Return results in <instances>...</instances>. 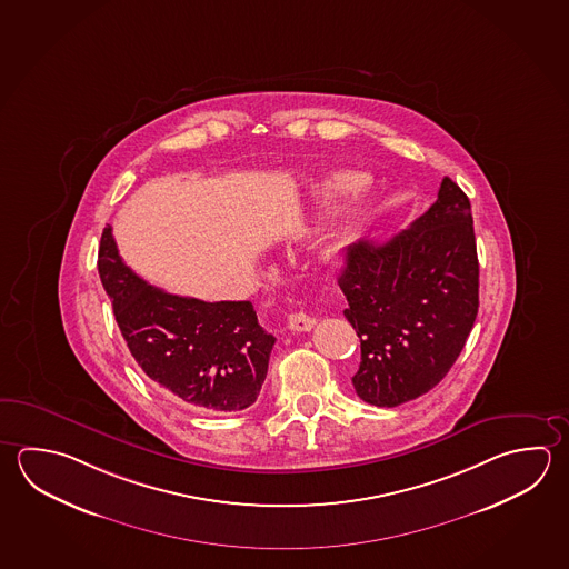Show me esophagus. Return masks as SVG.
I'll return each instance as SVG.
<instances>
[{"mask_svg": "<svg viewBox=\"0 0 569 569\" xmlns=\"http://www.w3.org/2000/svg\"><path fill=\"white\" fill-rule=\"evenodd\" d=\"M315 319L307 315L305 310H299V312H292L289 315V321H287V327H289L290 331L297 332H307L315 327Z\"/></svg>", "mask_w": 569, "mask_h": 569, "instance_id": "esophagus-1", "label": "esophagus"}]
</instances>
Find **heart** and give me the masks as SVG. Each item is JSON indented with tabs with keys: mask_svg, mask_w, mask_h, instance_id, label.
<instances>
[{
	"mask_svg": "<svg viewBox=\"0 0 569 569\" xmlns=\"http://www.w3.org/2000/svg\"><path fill=\"white\" fill-rule=\"evenodd\" d=\"M362 187V176L349 170H339L331 174L322 176L321 180L312 182L310 194L322 200H339V198L355 194Z\"/></svg>",
	"mask_w": 569,
	"mask_h": 569,
	"instance_id": "1",
	"label": "heart"
}]
</instances>
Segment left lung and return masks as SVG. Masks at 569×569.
I'll use <instances>...</instances> for the list:
<instances>
[{
  "mask_svg": "<svg viewBox=\"0 0 569 569\" xmlns=\"http://www.w3.org/2000/svg\"><path fill=\"white\" fill-rule=\"evenodd\" d=\"M342 310L361 339L352 377L365 403L397 407L429 393L466 347L479 309V262L469 198L445 176L413 224L347 247Z\"/></svg>",
  "mask_w": 569,
  "mask_h": 569,
  "instance_id": "left-lung-1",
  "label": "left lung"
}]
</instances>
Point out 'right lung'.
<instances>
[{"instance_id": "obj_1", "label": "right lung", "mask_w": 569, "mask_h": 569, "mask_svg": "<svg viewBox=\"0 0 569 569\" xmlns=\"http://www.w3.org/2000/svg\"><path fill=\"white\" fill-rule=\"evenodd\" d=\"M98 272L128 349L156 385L210 413L257 401L277 339L250 300L204 302L148 284L120 259L112 227L103 228Z\"/></svg>"}]
</instances>
